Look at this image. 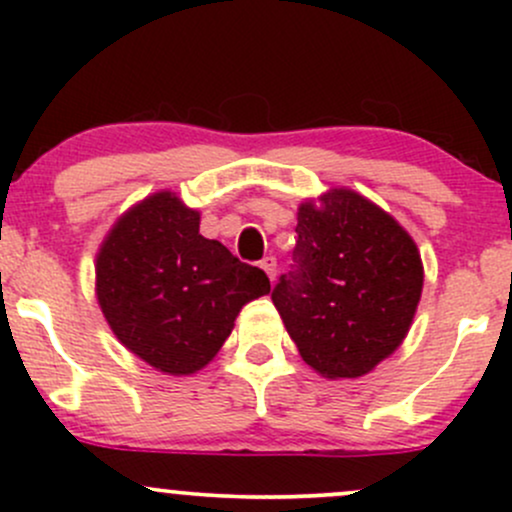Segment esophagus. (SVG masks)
Segmentation results:
<instances>
[{"label": "esophagus", "instance_id": "1", "mask_svg": "<svg viewBox=\"0 0 512 512\" xmlns=\"http://www.w3.org/2000/svg\"><path fill=\"white\" fill-rule=\"evenodd\" d=\"M260 267L264 269V272H267V276H269V281H274L276 279V272H279V264H276V257H264V260L260 262Z\"/></svg>", "mask_w": 512, "mask_h": 512}]
</instances>
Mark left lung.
Wrapping results in <instances>:
<instances>
[{"mask_svg":"<svg viewBox=\"0 0 512 512\" xmlns=\"http://www.w3.org/2000/svg\"><path fill=\"white\" fill-rule=\"evenodd\" d=\"M293 267L272 301L303 361L361 378L407 337L424 289L416 243L387 211L337 187L298 207Z\"/></svg>","mask_w":512,"mask_h":512,"instance_id":"1","label":"left lung"}]
</instances>
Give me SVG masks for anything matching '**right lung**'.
I'll return each mask as SVG.
<instances>
[{"instance_id": "add662e5", "label": "right lung", "mask_w": 512, "mask_h": 512, "mask_svg": "<svg viewBox=\"0 0 512 512\" xmlns=\"http://www.w3.org/2000/svg\"><path fill=\"white\" fill-rule=\"evenodd\" d=\"M269 293L260 267L199 233V211L156 192L125 211L96 255V296L115 337L166 375L219 354L245 303Z\"/></svg>"}]
</instances>
